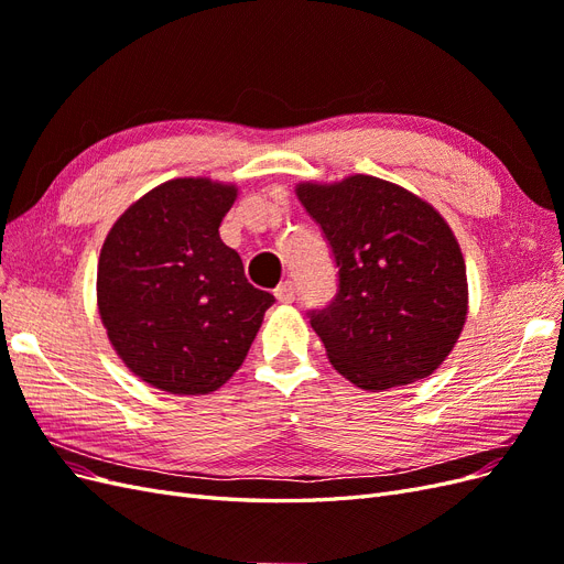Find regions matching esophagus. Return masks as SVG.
Returning <instances> with one entry per match:
<instances>
[{
	"label": "esophagus",
	"instance_id": "1",
	"mask_svg": "<svg viewBox=\"0 0 564 564\" xmlns=\"http://www.w3.org/2000/svg\"><path fill=\"white\" fill-rule=\"evenodd\" d=\"M275 299L280 301V303H292L294 299H296V286H294V282H282L278 289H275Z\"/></svg>",
	"mask_w": 564,
	"mask_h": 564
}]
</instances>
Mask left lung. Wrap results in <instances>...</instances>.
<instances>
[{
	"instance_id": "8db88e82",
	"label": "left lung",
	"mask_w": 564,
	"mask_h": 564,
	"mask_svg": "<svg viewBox=\"0 0 564 564\" xmlns=\"http://www.w3.org/2000/svg\"><path fill=\"white\" fill-rule=\"evenodd\" d=\"M327 237L338 294L311 324L334 369L381 392L414 383L447 360L468 315L466 261L442 214L377 176L296 183Z\"/></svg>"
}]
</instances>
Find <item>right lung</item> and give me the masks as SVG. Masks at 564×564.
Wrapping results in <instances>:
<instances>
[{"instance_id": "right-lung-1", "label": "right lung", "mask_w": 564, "mask_h": 564, "mask_svg": "<svg viewBox=\"0 0 564 564\" xmlns=\"http://www.w3.org/2000/svg\"><path fill=\"white\" fill-rule=\"evenodd\" d=\"M235 183L152 187L115 220L98 259V315L129 371L174 395H207L242 367L272 294L245 278L220 220Z\"/></svg>"}]
</instances>
